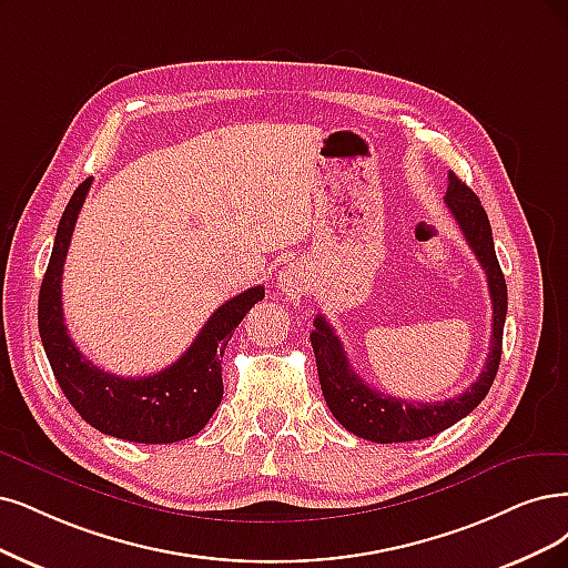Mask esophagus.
I'll return each instance as SVG.
<instances>
[{
  "label": "esophagus",
  "instance_id": "esophagus-1",
  "mask_svg": "<svg viewBox=\"0 0 568 568\" xmlns=\"http://www.w3.org/2000/svg\"><path fill=\"white\" fill-rule=\"evenodd\" d=\"M278 287L285 295H304V292H308V276L302 266L287 264L278 271Z\"/></svg>",
  "mask_w": 568,
  "mask_h": 568
}]
</instances>
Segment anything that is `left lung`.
I'll use <instances>...</instances> for the list:
<instances>
[{
  "label": "left lung",
  "instance_id": "1",
  "mask_svg": "<svg viewBox=\"0 0 568 568\" xmlns=\"http://www.w3.org/2000/svg\"><path fill=\"white\" fill-rule=\"evenodd\" d=\"M445 203L452 210L460 231H464L481 268L487 271L489 295L494 304L491 346L487 363L477 376V382L466 393L443 403H412L374 390L351 369L344 346L325 316H316V321H313L316 329L311 332V346L313 353H316L325 403L332 416L348 433L369 439V443H414V439L443 433L485 400V395L496 379L503 348V325H506L508 313V287L496 260L491 224L473 189L460 182L454 173H449Z\"/></svg>",
  "mask_w": 568,
  "mask_h": 568
}]
</instances>
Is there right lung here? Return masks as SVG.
Segmentation results:
<instances>
[{
    "instance_id": "obj_1",
    "label": "right lung",
    "mask_w": 568,
    "mask_h": 568,
    "mask_svg": "<svg viewBox=\"0 0 568 568\" xmlns=\"http://www.w3.org/2000/svg\"><path fill=\"white\" fill-rule=\"evenodd\" d=\"M93 178L83 180L60 217L51 260L39 290V337L58 386L83 422L129 443L171 445L196 435L222 403V355L245 313L264 300V287H250L207 318L184 355L150 376H116L95 367L70 339L62 318V266H65L79 210Z\"/></svg>"
}]
</instances>
